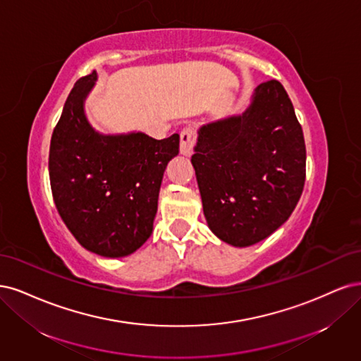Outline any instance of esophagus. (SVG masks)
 <instances>
[{
  "label": "esophagus",
  "instance_id": "esophagus-1",
  "mask_svg": "<svg viewBox=\"0 0 361 361\" xmlns=\"http://www.w3.org/2000/svg\"><path fill=\"white\" fill-rule=\"evenodd\" d=\"M181 142H180V153L183 156H192L193 148L196 144V132L192 126L184 127L181 135Z\"/></svg>",
  "mask_w": 361,
  "mask_h": 361
}]
</instances>
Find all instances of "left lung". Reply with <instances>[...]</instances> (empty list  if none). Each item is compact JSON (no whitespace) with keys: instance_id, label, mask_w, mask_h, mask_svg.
Wrapping results in <instances>:
<instances>
[{"instance_id":"8db88e82","label":"left lung","mask_w":361,"mask_h":361,"mask_svg":"<svg viewBox=\"0 0 361 361\" xmlns=\"http://www.w3.org/2000/svg\"><path fill=\"white\" fill-rule=\"evenodd\" d=\"M208 228L247 247L281 228L306 180V145L279 80L255 88L241 115L200 127L192 156Z\"/></svg>"}]
</instances>
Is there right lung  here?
<instances>
[{
  "mask_svg": "<svg viewBox=\"0 0 361 361\" xmlns=\"http://www.w3.org/2000/svg\"><path fill=\"white\" fill-rule=\"evenodd\" d=\"M96 79V72L80 78L64 103L51 137V189L58 213L80 246L104 258H121L153 232L161 178L178 154L180 136L97 132L84 109Z\"/></svg>",
  "mask_w": 361,
  "mask_h": 361,
  "instance_id": "add662e5",
  "label": "right lung"
}]
</instances>
